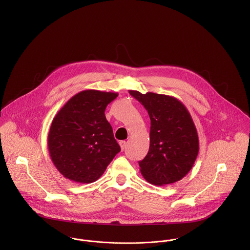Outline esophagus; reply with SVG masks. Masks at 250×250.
I'll return each instance as SVG.
<instances>
[{
  "label": "esophagus",
  "instance_id": "obj_1",
  "mask_svg": "<svg viewBox=\"0 0 250 250\" xmlns=\"http://www.w3.org/2000/svg\"><path fill=\"white\" fill-rule=\"evenodd\" d=\"M119 145L121 147V150L124 151V149L126 148V142L125 141H122V142H119Z\"/></svg>",
  "mask_w": 250,
  "mask_h": 250
}]
</instances>
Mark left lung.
<instances>
[{
	"instance_id": "left-lung-1",
	"label": "left lung",
	"mask_w": 250,
	"mask_h": 250,
	"mask_svg": "<svg viewBox=\"0 0 250 250\" xmlns=\"http://www.w3.org/2000/svg\"><path fill=\"white\" fill-rule=\"evenodd\" d=\"M147 110L150 146L139 162L144 179L165 186L184 178L191 169L199 151L198 135L188 110L175 97L129 90Z\"/></svg>"
}]
</instances>
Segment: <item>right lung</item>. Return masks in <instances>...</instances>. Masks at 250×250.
<instances>
[{
    "label": "right lung",
    "instance_id": "1",
    "mask_svg": "<svg viewBox=\"0 0 250 250\" xmlns=\"http://www.w3.org/2000/svg\"><path fill=\"white\" fill-rule=\"evenodd\" d=\"M116 92L83 90L70 98L54 117L48 134L51 160L63 177L89 184L100 178L120 152L105 116Z\"/></svg>",
    "mask_w": 250,
    "mask_h": 250
}]
</instances>
